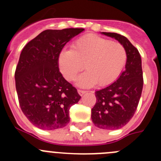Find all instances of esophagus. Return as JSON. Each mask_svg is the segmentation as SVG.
Masks as SVG:
<instances>
[{"instance_id": "34e87169", "label": "esophagus", "mask_w": 161, "mask_h": 161, "mask_svg": "<svg viewBox=\"0 0 161 161\" xmlns=\"http://www.w3.org/2000/svg\"><path fill=\"white\" fill-rule=\"evenodd\" d=\"M78 92H79V95L82 96L84 93H86V90H78Z\"/></svg>"}]
</instances>
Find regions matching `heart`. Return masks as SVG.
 <instances>
[{
  "label": "heart",
  "instance_id": "1",
  "mask_svg": "<svg viewBox=\"0 0 161 161\" xmlns=\"http://www.w3.org/2000/svg\"><path fill=\"white\" fill-rule=\"evenodd\" d=\"M126 61L127 53L121 43L88 35L75 40L71 49L61 50L58 56V67L67 80L73 81L84 64L86 71L79 76L78 85L90 87L97 83L103 86L116 80Z\"/></svg>",
  "mask_w": 161,
  "mask_h": 161
}]
</instances>
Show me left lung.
Instances as JSON below:
<instances>
[{
	"label": "left lung",
	"instance_id": "8db88e82",
	"mask_svg": "<svg viewBox=\"0 0 161 161\" xmlns=\"http://www.w3.org/2000/svg\"><path fill=\"white\" fill-rule=\"evenodd\" d=\"M101 33L118 40L127 53L125 69L114 82L96 91L97 102L91 111L97 127L114 130L125 125L137 109L143 86L142 61L139 50L125 36L115 32Z\"/></svg>",
	"mask_w": 161,
	"mask_h": 161
}]
</instances>
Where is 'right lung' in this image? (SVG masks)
<instances>
[{"mask_svg":"<svg viewBox=\"0 0 161 161\" xmlns=\"http://www.w3.org/2000/svg\"><path fill=\"white\" fill-rule=\"evenodd\" d=\"M84 29L47 30L22 50L14 79L19 105L36 127L53 130L70 121L69 110L81 97L64 79L58 68V56L64 45Z\"/></svg>","mask_w":161,"mask_h":161,"instance_id":"1","label":"right lung"}]
</instances>
